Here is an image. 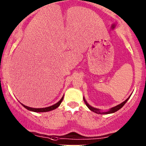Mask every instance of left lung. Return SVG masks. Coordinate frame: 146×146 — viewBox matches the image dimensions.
Wrapping results in <instances>:
<instances>
[{"instance_id":"left-lung-1","label":"left lung","mask_w":146,"mask_h":146,"mask_svg":"<svg viewBox=\"0 0 146 146\" xmlns=\"http://www.w3.org/2000/svg\"><path fill=\"white\" fill-rule=\"evenodd\" d=\"M129 98H130V96H129ZM129 98H128L126 100H125L124 102H122V103H121V104H119V105H117V106H116V107H113V108L110 109V111H107V112H100V110H98V109L94 108V107H91L90 105H89V104H88V102H87L85 101V99H84V102H85V104H86V105H87V107H88V108H89L90 110H91V111H94V112H95V113H98V114H111V113H114V112H115V111H118L119 110H120V109L121 108V107H123V106L125 104H126V102L128 101V100L129 99Z\"/></svg>"}]
</instances>
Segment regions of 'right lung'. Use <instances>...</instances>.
<instances>
[{
  "label": "right lung",
  "instance_id": "1",
  "mask_svg": "<svg viewBox=\"0 0 146 146\" xmlns=\"http://www.w3.org/2000/svg\"><path fill=\"white\" fill-rule=\"evenodd\" d=\"M63 99H64V97H63V98L61 99V100H60L59 102H58L56 104H54V105H52V106H50V107H45V108H37V109H36V108H32V107H27V106L24 105V104H23V107H25V108H26L27 110H29V111H35V112H46V111H51V110L56 109L57 107H58V106L61 104V102L63 101Z\"/></svg>",
  "mask_w": 146,
  "mask_h": 146
}]
</instances>
